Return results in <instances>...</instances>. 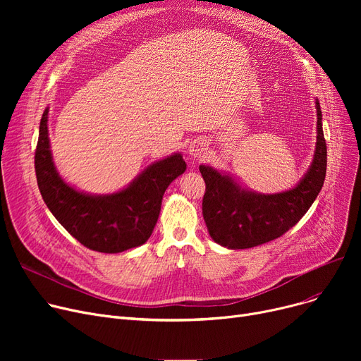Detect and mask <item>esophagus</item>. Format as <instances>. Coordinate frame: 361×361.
Wrapping results in <instances>:
<instances>
[{
	"mask_svg": "<svg viewBox=\"0 0 361 361\" xmlns=\"http://www.w3.org/2000/svg\"><path fill=\"white\" fill-rule=\"evenodd\" d=\"M206 150H207L206 142L202 140V139H197V140L192 142L190 146H188V154H190V157L195 158V159L202 158L206 154Z\"/></svg>",
	"mask_w": 361,
	"mask_h": 361,
	"instance_id": "esophagus-1",
	"label": "esophagus"
}]
</instances>
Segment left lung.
<instances>
[{
    "mask_svg": "<svg viewBox=\"0 0 361 361\" xmlns=\"http://www.w3.org/2000/svg\"><path fill=\"white\" fill-rule=\"evenodd\" d=\"M317 109V142L312 166L294 188L276 195H259L241 188L228 176L200 165L206 190L202 202L203 219L215 243L228 249H250L272 241L305 216L317 197L326 176V140Z\"/></svg>",
    "mask_w": 361,
    "mask_h": 361,
    "instance_id": "left-lung-1",
    "label": "left lung"
}]
</instances>
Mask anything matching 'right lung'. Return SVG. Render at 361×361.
<instances>
[{
	"label": "right lung",
	"instance_id": "add662e5",
	"mask_svg": "<svg viewBox=\"0 0 361 361\" xmlns=\"http://www.w3.org/2000/svg\"><path fill=\"white\" fill-rule=\"evenodd\" d=\"M35 171L48 209L85 247L120 253L147 241L154 231L166 187L185 171L180 154L152 164L124 190L90 196L74 190L56 173L48 139V108L42 114L35 150Z\"/></svg>",
	"mask_w": 361,
	"mask_h": 361
}]
</instances>
